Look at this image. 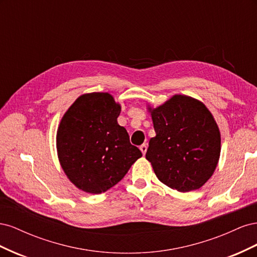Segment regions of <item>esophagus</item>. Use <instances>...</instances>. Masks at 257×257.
<instances>
[{
  "mask_svg": "<svg viewBox=\"0 0 257 257\" xmlns=\"http://www.w3.org/2000/svg\"><path fill=\"white\" fill-rule=\"evenodd\" d=\"M139 149H141L142 153L145 155L146 152H147V145H146V144H143L141 147H139Z\"/></svg>",
  "mask_w": 257,
  "mask_h": 257,
  "instance_id": "1",
  "label": "esophagus"
}]
</instances>
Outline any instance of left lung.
Masks as SVG:
<instances>
[{"mask_svg": "<svg viewBox=\"0 0 257 257\" xmlns=\"http://www.w3.org/2000/svg\"><path fill=\"white\" fill-rule=\"evenodd\" d=\"M151 113L155 137L146 159L159 180L179 192L198 190L214 173L221 134L212 113L200 100L176 94Z\"/></svg>", "mask_w": 257, "mask_h": 257, "instance_id": "1", "label": "left lung"}]
</instances>
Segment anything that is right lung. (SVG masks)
Instances as JSON below:
<instances>
[{
    "label": "right lung",
    "instance_id": "add662e5",
    "mask_svg": "<svg viewBox=\"0 0 257 257\" xmlns=\"http://www.w3.org/2000/svg\"><path fill=\"white\" fill-rule=\"evenodd\" d=\"M120 111L109 93L93 92L80 95L62 116L58 158L69 181L83 192L109 190L143 157L118 124Z\"/></svg>",
    "mask_w": 257,
    "mask_h": 257
}]
</instances>
